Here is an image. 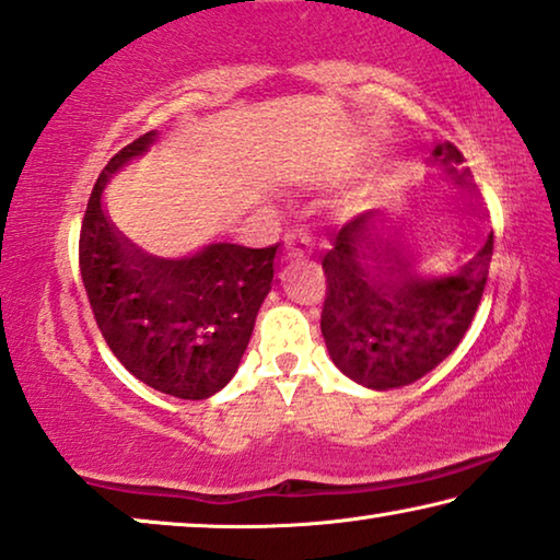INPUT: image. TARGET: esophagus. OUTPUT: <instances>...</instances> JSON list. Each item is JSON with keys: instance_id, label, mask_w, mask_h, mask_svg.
<instances>
[{"instance_id": "obj_1", "label": "esophagus", "mask_w": 560, "mask_h": 560, "mask_svg": "<svg viewBox=\"0 0 560 560\" xmlns=\"http://www.w3.org/2000/svg\"><path fill=\"white\" fill-rule=\"evenodd\" d=\"M306 254H312V246H310V235L306 233H291L289 241H287V256L289 258H302Z\"/></svg>"}]
</instances>
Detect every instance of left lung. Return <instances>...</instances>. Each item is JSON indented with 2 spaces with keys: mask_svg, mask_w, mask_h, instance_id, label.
I'll return each instance as SVG.
<instances>
[{
  "mask_svg": "<svg viewBox=\"0 0 560 560\" xmlns=\"http://www.w3.org/2000/svg\"><path fill=\"white\" fill-rule=\"evenodd\" d=\"M434 160L456 185L471 187L452 141L436 144ZM396 231L377 210L360 212L332 235L322 258V335L329 358L350 381L373 390L419 381L452 355L482 302L494 248L490 231L456 269L423 273L400 248Z\"/></svg>",
  "mask_w": 560,
  "mask_h": 560,
  "instance_id": "left-lung-1",
  "label": "left lung"
}]
</instances>
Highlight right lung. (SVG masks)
I'll return each instance as SVG.
<instances>
[{"mask_svg":"<svg viewBox=\"0 0 560 560\" xmlns=\"http://www.w3.org/2000/svg\"><path fill=\"white\" fill-rule=\"evenodd\" d=\"M156 131L112 156L83 215L81 277L93 317L121 365L149 388L202 400L241 365L256 314L273 287L277 246L210 243L185 258H156L126 241L104 212V187Z\"/></svg>","mask_w":560,"mask_h":560,"instance_id":"1","label":"right lung"}]
</instances>
